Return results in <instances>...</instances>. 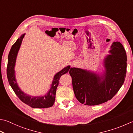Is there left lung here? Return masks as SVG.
Here are the masks:
<instances>
[{"label":"left lung","mask_w":133,"mask_h":133,"mask_svg":"<svg viewBox=\"0 0 133 133\" xmlns=\"http://www.w3.org/2000/svg\"><path fill=\"white\" fill-rule=\"evenodd\" d=\"M111 54L104 59L105 70L99 75L76 67L69 72L75 97L81 103L96 105L110 100L123 84L126 75L127 55L122 44L114 42Z\"/></svg>","instance_id":"8db88e82"}]
</instances>
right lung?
Listing matches in <instances>:
<instances>
[{
    "mask_svg": "<svg viewBox=\"0 0 133 133\" xmlns=\"http://www.w3.org/2000/svg\"><path fill=\"white\" fill-rule=\"evenodd\" d=\"M25 33L23 34L17 39L12 46L8 56V63L7 67V75L9 84L18 98L26 104L35 108H49L54 105L55 100V95L57 87L59 85V79L62 75L71 71L70 66H67L62 69L61 71L55 75L53 81L52 82L50 89L48 93L43 96H33L27 95L21 90L18 87L15 79L14 67L18 55V51L20 48L22 41Z\"/></svg>",
    "mask_w": 133,
    "mask_h": 133,
    "instance_id": "add662e5",
    "label": "right lung"
}]
</instances>
